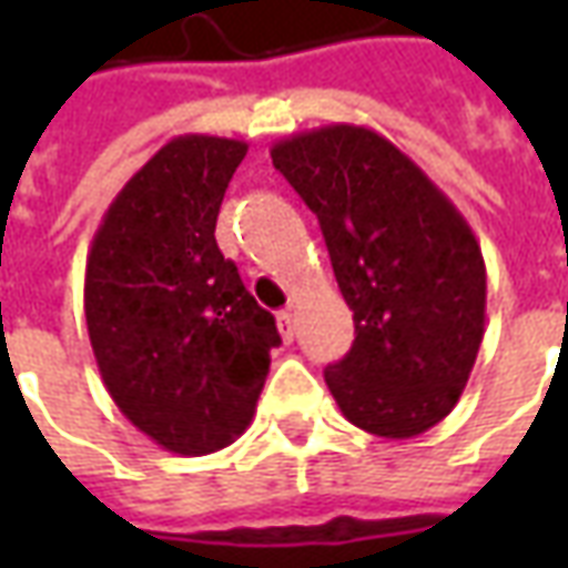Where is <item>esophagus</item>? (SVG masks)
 Returning a JSON list of instances; mask_svg holds the SVG:
<instances>
[{
  "label": "esophagus",
  "mask_w": 568,
  "mask_h": 568,
  "mask_svg": "<svg viewBox=\"0 0 568 568\" xmlns=\"http://www.w3.org/2000/svg\"><path fill=\"white\" fill-rule=\"evenodd\" d=\"M276 325H280V334H283L285 344H292V341H295V313H292V310L276 313Z\"/></svg>",
  "instance_id": "34e87169"
}]
</instances>
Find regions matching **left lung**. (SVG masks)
Listing matches in <instances>:
<instances>
[{"label": "left lung", "mask_w": 568, "mask_h": 568, "mask_svg": "<svg viewBox=\"0 0 568 568\" xmlns=\"http://www.w3.org/2000/svg\"><path fill=\"white\" fill-rule=\"evenodd\" d=\"M320 219L356 341L325 368L353 426L414 438L450 414L487 320V267L463 212L393 142L356 124L273 142Z\"/></svg>", "instance_id": "left-lung-1"}]
</instances>
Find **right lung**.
<instances>
[{"instance_id":"right-lung-1","label":"right lung","mask_w":568,"mask_h":568,"mask_svg":"<svg viewBox=\"0 0 568 568\" xmlns=\"http://www.w3.org/2000/svg\"><path fill=\"white\" fill-rule=\"evenodd\" d=\"M248 145L175 136L118 191L93 234L84 320L118 410L163 450L203 456L252 423L276 320L215 243Z\"/></svg>"}]
</instances>
